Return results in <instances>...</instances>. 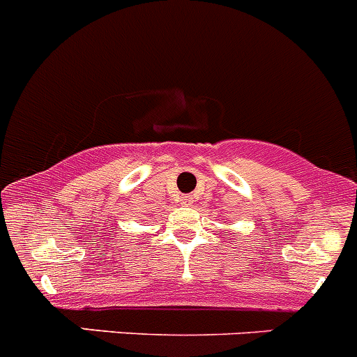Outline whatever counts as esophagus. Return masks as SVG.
Returning a JSON list of instances; mask_svg holds the SVG:
<instances>
[{"label": "esophagus", "mask_w": 357, "mask_h": 357, "mask_svg": "<svg viewBox=\"0 0 357 357\" xmlns=\"http://www.w3.org/2000/svg\"><path fill=\"white\" fill-rule=\"evenodd\" d=\"M181 201H183V204H188V202H190V197H183Z\"/></svg>", "instance_id": "1"}]
</instances>
